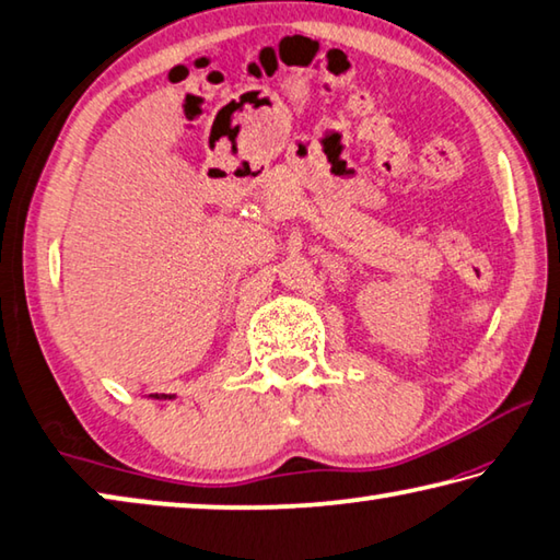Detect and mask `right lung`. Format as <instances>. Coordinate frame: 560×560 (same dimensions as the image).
I'll return each mask as SVG.
<instances>
[{"label":"right lung","instance_id":"right-lung-1","mask_svg":"<svg viewBox=\"0 0 560 560\" xmlns=\"http://www.w3.org/2000/svg\"><path fill=\"white\" fill-rule=\"evenodd\" d=\"M155 397H167V395H155ZM170 397H173V395H170Z\"/></svg>","mask_w":560,"mask_h":560}]
</instances>
